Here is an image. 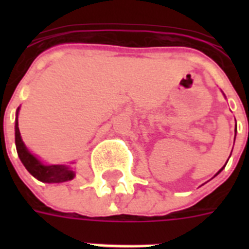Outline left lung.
Instances as JSON below:
<instances>
[{
  "label": "left lung",
  "instance_id": "obj_1",
  "mask_svg": "<svg viewBox=\"0 0 249 249\" xmlns=\"http://www.w3.org/2000/svg\"><path fill=\"white\" fill-rule=\"evenodd\" d=\"M222 169H224V168H222ZM222 169H221V170H222ZM221 170H220V172H221ZM220 172H218V173H220Z\"/></svg>",
  "mask_w": 249,
  "mask_h": 249
}]
</instances>
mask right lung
<instances>
[{"label":"right lung","instance_id":"1","mask_svg":"<svg viewBox=\"0 0 249 249\" xmlns=\"http://www.w3.org/2000/svg\"><path fill=\"white\" fill-rule=\"evenodd\" d=\"M15 144H17L18 155L20 158L23 165L25 166V169L38 181L46 183H59V182L70 181L75 177L73 170L70 169L67 165H44L27 150L21 141L19 126H18V117L15 120Z\"/></svg>","mask_w":249,"mask_h":249}]
</instances>
